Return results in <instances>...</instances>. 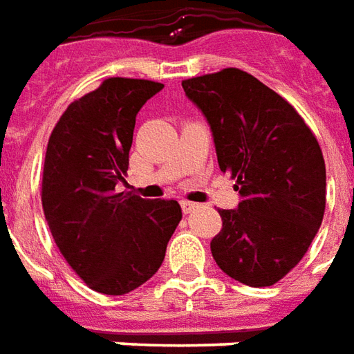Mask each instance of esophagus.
<instances>
[{"mask_svg":"<svg viewBox=\"0 0 354 354\" xmlns=\"http://www.w3.org/2000/svg\"><path fill=\"white\" fill-rule=\"evenodd\" d=\"M181 207H183V213H192L194 209H196V204H192V202H187V200H183Z\"/></svg>","mask_w":354,"mask_h":354,"instance_id":"34e87169","label":"esophagus"}]
</instances>
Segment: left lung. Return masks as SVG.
Listing matches in <instances>:
<instances>
[{"label":"left lung","mask_w":354,"mask_h":354,"mask_svg":"<svg viewBox=\"0 0 354 354\" xmlns=\"http://www.w3.org/2000/svg\"><path fill=\"white\" fill-rule=\"evenodd\" d=\"M212 129L217 162L236 181V209H219L215 263L252 288L272 286L301 261L326 207L322 150L278 93L238 68L183 82Z\"/></svg>","instance_id":"left-lung-1"}]
</instances>
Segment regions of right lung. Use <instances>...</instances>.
<instances>
[{"label": "right lung", "mask_w": 354, "mask_h": 354, "mask_svg": "<svg viewBox=\"0 0 354 354\" xmlns=\"http://www.w3.org/2000/svg\"><path fill=\"white\" fill-rule=\"evenodd\" d=\"M162 89L149 80L109 77L72 102L49 137L45 221L64 259L95 292L124 295L154 277L183 217L177 200L116 192L129 167L135 118Z\"/></svg>", "instance_id": "obj_1"}]
</instances>
